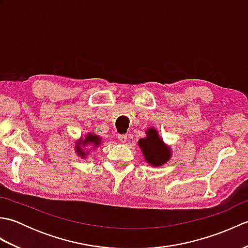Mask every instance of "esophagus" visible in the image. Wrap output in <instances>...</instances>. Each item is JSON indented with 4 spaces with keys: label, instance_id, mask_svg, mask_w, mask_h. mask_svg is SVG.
Returning a JSON list of instances; mask_svg holds the SVG:
<instances>
[{
    "label": "esophagus",
    "instance_id": "obj_1",
    "mask_svg": "<svg viewBox=\"0 0 248 248\" xmlns=\"http://www.w3.org/2000/svg\"><path fill=\"white\" fill-rule=\"evenodd\" d=\"M127 140H128V135H125V134L118 135V140L120 141V143H125Z\"/></svg>",
    "mask_w": 248,
    "mask_h": 248
}]
</instances>
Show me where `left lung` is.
Wrapping results in <instances>:
<instances>
[{"instance_id": "left-lung-1", "label": "left lung", "mask_w": 248, "mask_h": 248, "mask_svg": "<svg viewBox=\"0 0 248 248\" xmlns=\"http://www.w3.org/2000/svg\"><path fill=\"white\" fill-rule=\"evenodd\" d=\"M145 160L152 166H161L170 159L171 151L157 134L155 128H149L146 131V138L139 140Z\"/></svg>"}]
</instances>
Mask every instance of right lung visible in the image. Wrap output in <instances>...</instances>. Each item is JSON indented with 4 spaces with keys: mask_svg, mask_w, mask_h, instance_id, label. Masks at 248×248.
<instances>
[{
    "mask_svg": "<svg viewBox=\"0 0 248 248\" xmlns=\"http://www.w3.org/2000/svg\"><path fill=\"white\" fill-rule=\"evenodd\" d=\"M100 144H101V139L99 138L98 135H94V134H92V133H88L85 138H81L80 140H78V141H77L76 144V152L77 154L84 157L88 155L89 152H85L82 148L83 147H85L87 145L89 146H93V147H97L99 146Z\"/></svg>",
    "mask_w": 248,
    "mask_h": 248,
    "instance_id": "add662e5",
    "label": "right lung"
}]
</instances>
